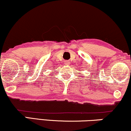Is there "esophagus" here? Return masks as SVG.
Returning <instances> with one entry per match:
<instances>
[{
  "label": "esophagus",
  "instance_id": "34e87169",
  "mask_svg": "<svg viewBox=\"0 0 131 131\" xmlns=\"http://www.w3.org/2000/svg\"><path fill=\"white\" fill-rule=\"evenodd\" d=\"M66 65H69V61H66Z\"/></svg>",
  "mask_w": 131,
  "mask_h": 131
}]
</instances>
